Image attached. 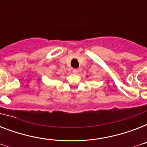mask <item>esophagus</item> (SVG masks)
<instances>
[{"instance_id":"esophagus-1","label":"esophagus","mask_w":147,"mask_h":147,"mask_svg":"<svg viewBox=\"0 0 147 147\" xmlns=\"http://www.w3.org/2000/svg\"><path fill=\"white\" fill-rule=\"evenodd\" d=\"M72 71H73L74 74H78V71H79V70H78V69H74L73 70H72Z\"/></svg>"}]
</instances>
